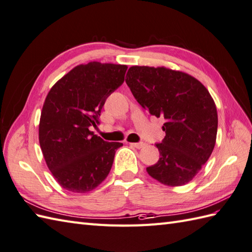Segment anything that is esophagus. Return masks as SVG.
<instances>
[{
	"label": "esophagus",
	"instance_id": "1",
	"mask_svg": "<svg viewBox=\"0 0 252 252\" xmlns=\"http://www.w3.org/2000/svg\"><path fill=\"white\" fill-rule=\"evenodd\" d=\"M130 145H131V146H133V147L137 148V149H140V148H143L146 144L142 142V143H131Z\"/></svg>",
	"mask_w": 252,
	"mask_h": 252
}]
</instances>
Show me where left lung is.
<instances>
[{"label": "left lung", "instance_id": "8db88e82", "mask_svg": "<svg viewBox=\"0 0 252 252\" xmlns=\"http://www.w3.org/2000/svg\"><path fill=\"white\" fill-rule=\"evenodd\" d=\"M126 83L143 108L165 119V137L156 145L160 159L147 173L165 186L188 184L216 144L218 115L212 95L193 76L164 66H131Z\"/></svg>", "mask_w": 252, "mask_h": 252}]
</instances>
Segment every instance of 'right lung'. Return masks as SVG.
Wrapping results in <instances>:
<instances>
[{"label": "right lung", "instance_id": "add662e5", "mask_svg": "<svg viewBox=\"0 0 252 252\" xmlns=\"http://www.w3.org/2000/svg\"><path fill=\"white\" fill-rule=\"evenodd\" d=\"M126 65L79 64L52 86L43 105L38 139L46 164L63 189L87 193L108 176L121 143H107L98 125L106 98L125 81Z\"/></svg>", "mask_w": 252, "mask_h": 252}]
</instances>
